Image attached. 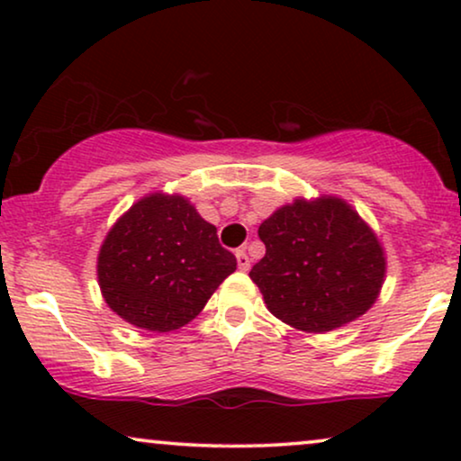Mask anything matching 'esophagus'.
<instances>
[{"mask_svg":"<svg viewBox=\"0 0 461 461\" xmlns=\"http://www.w3.org/2000/svg\"><path fill=\"white\" fill-rule=\"evenodd\" d=\"M237 267L241 270H249V256L245 249H237Z\"/></svg>","mask_w":461,"mask_h":461,"instance_id":"1","label":"esophagus"}]
</instances>
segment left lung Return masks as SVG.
Here are the masks:
<instances>
[{
    "instance_id": "left-lung-1",
    "label": "left lung",
    "mask_w": 461,
    "mask_h": 461,
    "mask_svg": "<svg viewBox=\"0 0 461 461\" xmlns=\"http://www.w3.org/2000/svg\"><path fill=\"white\" fill-rule=\"evenodd\" d=\"M258 235L267 254L249 276L283 323L323 333L374 306L386 258L374 230L346 201L295 199L264 220Z\"/></svg>"
}]
</instances>
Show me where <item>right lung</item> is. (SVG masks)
<instances>
[{"label":"right lung","instance_id":"right-lung-1","mask_svg":"<svg viewBox=\"0 0 461 461\" xmlns=\"http://www.w3.org/2000/svg\"><path fill=\"white\" fill-rule=\"evenodd\" d=\"M235 268L216 226L180 194L155 193L131 205L98 254L100 292L111 311L159 333L197 317Z\"/></svg>","mask_w":461,"mask_h":461}]
</instances>
